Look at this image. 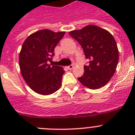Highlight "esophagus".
<instances>
[{
    "label": "esophagus",
    "mask_w": 135,
    "mask_h": 135,
    "mask_svg": "<svg viewBox=\"0 0 135 135\" xmlns=\"http://www.w3.org/2000/svg\"><path fill=\"white\" fill-rule=\"evenodd\" d=\"M73 68H74L73 65H69V66H68V70H71V69H73Z\"/></svg>",
    "instance_id": "obj_1"
}]
</instances>
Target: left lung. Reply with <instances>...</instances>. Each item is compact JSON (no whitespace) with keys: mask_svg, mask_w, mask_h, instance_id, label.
Listing matches in <instances>:
<instances>
[{"mask_svg":"<svg viewBox=\"0 0 135 135\" xmlns=\"http://www.w3.org/2000/svg\"><path fill=\"white\" fill-rule=\"evenodd\" d=\"M69 34L80 44L89 65H84L83 76L78 78L82 85L97 89L105 85L115 73L119 51L113 36L106 30L89 25Z\"/></svg>","mask_w":135,"mask_h":135,"instance_id":"8db88e82","label":"left lung"}]
</instances>
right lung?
Segmentation results:
<instances>
[{
    "label": "right lung",
    "instance_id": "1",
    "mask_svg": "<svg viewBox=\"0 0 135 135\" xmlns=\"http://www.w3.org/2000/svg\"><path fill=\"white\" fill-rule=\"evenodd\" d=\"M65 32L41 30L30 34L23 42L20 53V71L32 90L40 95L54 93L60 88L63 68L50 65L54 49Z\"/></svg>",
    "mask_w": 135,
    "mask_h": 135
}]
</instances>
